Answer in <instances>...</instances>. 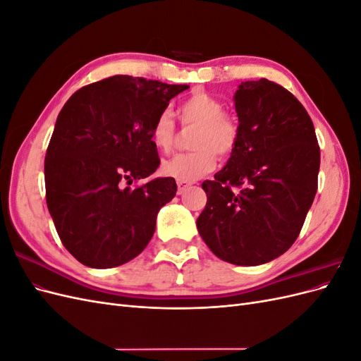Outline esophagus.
Here are the masks:
<instances>
[{"instance_id": "34e87169", "label": "esophagus", "mask_w": 361, "mask_h": 361, "mask_svg": "<svg viewBox=\"0 0 361 361\" xmlns=\"http://www.w3.org/2000/svg\"><path fill=\"white\" fill-rule=\"evenodd\" d=\"M191 187V182H182V180H178V192L182 194L185 190H188Z\"/></svg>"}]
</instances>
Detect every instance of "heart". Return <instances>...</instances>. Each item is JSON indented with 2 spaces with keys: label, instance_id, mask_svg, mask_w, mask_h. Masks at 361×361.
<instances>
[{
  "label": "heart",
  "instance_id": "1",
  "mask_svg": "<svg viewBox=\"0 0 361 361\" xmlns=\"http://www.w3.org/2000/svg\"><path fill=\"white\" fill-rule=\"evenodd\" d=\"M183 126H195L190 146L194 149L162 162L161 173L174 180L192 182L209 173L216 164V155L227 158L238 145L239 129L232 116L224 113V105L211 93L202 90L190 94L178 106ZM152 145L161 154H169L176 141V123L164 111L150 128Z\"/></svg>",
  "mask_w": 361,
  "mask_h": 361
}]
</instances>
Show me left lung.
Listing matches in <instances>:
<instances>
[{"label": "left lung", "mask_w": 361, "mask_h": 361, "mask_svg": "<svg viewBox=\"0 0 361 361\" xmlns=\"http://www.w3.org/2000/svg\"><path fill=\"white\" fill-rule=\"evenodd\" d=\"M233 102L238 145L215 179L202 183L207 202L197 228L216 257L256 267L298 238L318 190L321 152L310 116L285 87L245 81Z\"/></svg>", "instance_id": "obj_1"}]
</instances>
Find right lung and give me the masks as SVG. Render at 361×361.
Instances as JSON below:
<instances>
[{
	"label": "right lung",
	"mask_w": 361,
	"mask_h": 361,
	"mask_svg": "<svg viewBox=\"0 0 361 361\" xmlns=\"http://www.w3.org/2000/svg\"><path fill=\"white\" fill-rule=\"evenodd\" d=\"M187 89L116 75L82 87L61 108L45 158L47 204L63 245L82 265H123L154 236L176 182L129 185L157 171L150 128Z\"/></svg>",
	"instance_id": "add662e5"
}]
</instances>
